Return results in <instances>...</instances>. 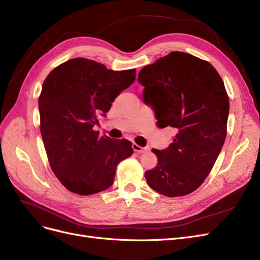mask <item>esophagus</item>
I'll list each match as a JSON object with an SVG mask.
<instances>
[{
  "label": "esophagus",
  "instance_id": "esophagus-1",
  "mask_svg": "<svg viewBox=\"0 0 260 260\" xmlns=\"http://www.w3.org/2000/svg\"><path fill=\"white\" fill-rule=\"evenodd\" d=\"M132 148H133V151H135L136 153H145L147 149L145 148V147H142V146H140L139 144H137V143H133L132 144Z\"/></svg>",
  "mask_w": 260,
  "mask_h": 260
}]
</instances>
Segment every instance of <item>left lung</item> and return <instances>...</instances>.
<instances>
[{
  "mask_svg": "<svg viewBox=\"0 0 260 260\" xmlns=\"http://www.w3.org/2000/svg\"><path fill=\"white\" fill-rule=\"evenodd\" d=\"M138 81L157 127L175 131L167 148L152 149L158 162L145 172L146 182L168 198L190 194L209 175L226 137L229 98L221 77L208 61L171 52L141 69Z\"/></svg>",
  "mask_w": 260,
  "mask_h": 260,
  "instance_id": "obj_1",
  "label": "left lung"
}]
</instances>
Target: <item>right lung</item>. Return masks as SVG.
I'll list each match as a JSON object with an SVG mask.
<instances>
[{"label": "right lung", "instance_id": "add662e5", "mask_svg": "<svg viewBox=\"0 0 260 260\" xmlns=\"http://www.w3.org/2000/svg\"><path fill=\"white\" fill-rule=\"evenodd\" d=\"M135 80L136 69L117 72L86 58L69 59L46 77L39 98L40 131L51 168L70 192L106 190L117 165L132 155L130 141L101 137L93 127Z\"/></svg>", "mask_w": 260, "mask_h": 260}]
</instances>
